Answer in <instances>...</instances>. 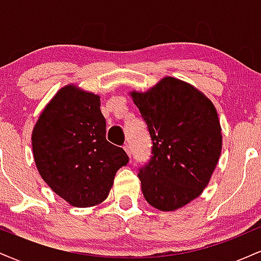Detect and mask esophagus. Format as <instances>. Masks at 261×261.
<instances>
[{
	"label": "esophagus",
	"instance_id": "obj_1",
	"mask_svg": "<svg viewBox=\"0 0 261 261\" xmlns=\"http://www.w3.org/2000/svg\"><path fill=\"white\" fill-rule=\"evenodd\" d=\"M124 151L126 152V154L128 155V157H131V148H130V146L125 145V146H124Z\"/></svg>",
	"mask_w": 261,
	"mask_h": 261
}]
</instances>
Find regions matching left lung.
Instances as JSON below:
<instances>
[{"instance_id":"obj_1","label":"left lung","mask_w":261,"mask_h":261,"mask_svg":"<svg viewBox=\"0 0 261 261\" xmlns=\"http://www.w3.org/2000/svg\"><path fill=\"white\" fill-rule=\"evenodd\" d=\"M130 95L153 143L139 173L143 196L160 211H175L201 195L220 160L216 108L193 85L170 76Z\"/></svg>"}]
</instances>
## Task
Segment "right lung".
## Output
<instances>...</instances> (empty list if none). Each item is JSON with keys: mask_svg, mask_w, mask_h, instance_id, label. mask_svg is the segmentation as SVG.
<instances>
[{"mask_svg": "<svg viewBox=\"0 0 261 261\" xmlns=\"http://www.w3.org/2000/svg\"><path fill=\"white\" fill-rule=\"evenodd\" d=\"M100 97L66 85L46 104L32 133L33 155L43 180L74 207L99 205L116 172L128 162L106 139Z\"/></svg>", "mask_w": 261, "mask_h": 261, "instance_id": "right-lung-1", "label": "right lung"}]
</instances>
